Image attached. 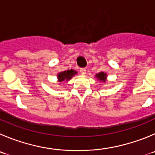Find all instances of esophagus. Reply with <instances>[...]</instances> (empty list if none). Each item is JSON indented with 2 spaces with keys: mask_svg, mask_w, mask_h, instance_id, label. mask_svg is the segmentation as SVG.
<instances>
[{
  "mask_svg": "<svg viewBox=\"0 0 155 155\" xmlns=\"http://www.w3.org/2000/svg\"><path fill=\"white\" fill-rule=\"evenodd\" d=\"M79 72L82 75H86V69L84 68H82V69H79Z\"/></svg>",
  "mask_w": 155,
  "mask_h": 155,
  "instance_id": "1",
  "label": "esophagus"
}]
</instances>
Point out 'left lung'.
<instances>
[{"instance_id":"obj_1","label":"left lung","mask_w":155,"mask_h":155,"mask_svg":"<svg viewBox=\"0 0 155 155\" xmlns=\"http://www.w3.org/2000/svg\"><path fill=\"white\" fill-rule=\"evenodd\" d=\"M95 77L98 79V80L101 82H107V74L104 72H100V73L95 74Z\"/></svg>"}]
</instances>
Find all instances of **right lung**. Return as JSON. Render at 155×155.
I'll return each mask as SVG.
<instances>
[{
  "mask_svg": "<svg viewBox=\"0 0 155 155\" xmlns=\"http://www.w3.org/2000/svg\"><path fill=\"white\" fill-rule=\"evenodd\" d=\"M76 74H77V72L73 69H68V70L60 72L57 74V82L60 83L65 81H69Z\"/></svg>",
  "mask_w": 155,
  "mask_h": 155,
  "instance_id": "add662e5",
  "label": "right lung"
}]
</instances>
